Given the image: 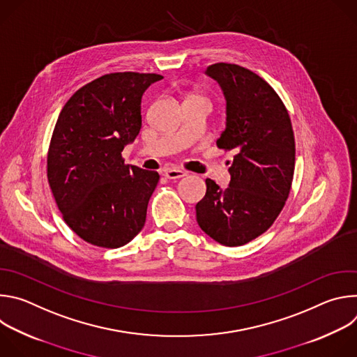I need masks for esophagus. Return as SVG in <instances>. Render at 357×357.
<instances>
[{
    "label": "esophagus",
    "mask_w": 357,
    "mask_h": 357,
    "mask_svg": "<svg viewBox=\"0 0 357 357\" xmlns=\"http://www.w3.org/2000/svg\"><path fill=\"white\" fill-rule=\"evenodd\" d=\"M186 171L183 169H179V168H169V169H165V176L168 179H179V178H183L186 176Z\"/></svg>",
    "instance_id": "esophagus-1"
}]
</instances>
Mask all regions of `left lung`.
Segmentation results:
<instances>
[{"label": "left lung", "instance_id": "1", "mask_svg": "<svg viewBox=\"0 0 357 357\" xmlns=\"http://www.w3.org/2000/svg\"><path fill=\"white\" fill-rule=\"evenodd\" d=\"M206 75L226 98V128L216 145L236 155L227 188L206 179L196 220L213 240L236 247L268 230L282 211L295 167L294 131L281 98L259 75L231 63H215Z\"/></svg>", "mask_w": 357, "mask_h": 357}]
</instances>
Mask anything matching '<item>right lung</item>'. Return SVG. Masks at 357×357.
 <instances>
[{
    "instance_id": "1",
    "label": "right lung",
    "mask_w": 357,
    "mask_h": 357,
    "mask_svg": "<svg viewBox=\"0 0 357 357\" xmlns=\"http://www.w3.org/2000/svg\"><path fill=\"white\" fill-rule=\"evenodd\" d=\"M155 73H109L79 89L62 109L47 151V181L66 225L106 248L144 227L160 175L126 165L121 152L141 130V98Z\"/></svg>"
}]
</instances>
